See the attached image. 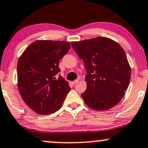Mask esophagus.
Listing matches in <instances>:
<instances>
[{"label":"esophagus","instance_id":"obj_1","mask_svg":"<svg viewBox=\"0 0 148 148\" xmlns=\"http://www.w3.org/2000/svg\"><path fill=\"white\" fill-rule=\"evenodd\" d=\"M78 82H79V80L76 79V80H75V81H73V82H71V84H72L73 85H75V84H77Z\"/></svg>","mask_w":148,"mask_h":148}]
</instances>
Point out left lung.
I'll return each instance as SVG.
<instances>
[{
  "label": "left lung",
  "mask_w": 148,
  "mask_h": 148,
  "mask_svg": "<svg viewBox=\"0 0 148 148\" xmlns=\"http://www.w3.org/2000/svg\"><path fill=\"white\" fill-rule=\"evenodd\" d=\"M86 69L85 103L96 110L110 109L121 101L130 80L131 69L123 48L106 37L71 42Z\"/></svg>",
  "instance_id": "obj_1"
}]
</instances>
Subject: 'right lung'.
I'll list each match as a JSON object with an SVG mask.
<instances>
[{
	"label": "right lung",
	"instance_id": "obj_1",
	"mask_svg": "<svg viewBox=\"0 0 148 148\" xmlns=\"http://www.w3.org/2000/svg\"><path fill=\"white\" fill-rule=\"evenodd\" d=\"M66 41L37 40L31 44L18 62V86L26 104L40 114L59 110L71 88L59 76L60 60L70 49Z\"/></svg>",
	"mask_w": 148,
	"mask_h": 148
}]
</instances>
